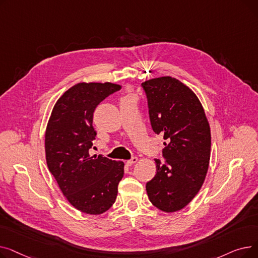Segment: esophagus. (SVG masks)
Segmentation results:
<instances>
[{
  "label": "esophagus",
  "instance_id": "34e87169",
  "mask_svg": "<svg viewBox=\"0 0 258 258\" xmlns=\"http://www.w3.org/2000/svg\"><path fill=\"white\" fill-rule=\"evenodd\" d=\"M137 161H138V158H137V157H133L132 159H130V160H127V161H126V164H127L128 166H132L133 164L136 163Z\"/></svg>",
  "mask_w": 258,
  "mask_h": 258
}]
</instances>
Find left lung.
<instances>
[{"label":"left lung","mask_w":258,"mask_h":258,"mask_svg":"<svg viewBox=\"0 0 258 258\" xmlns=\"http://www.w3.org/2000/svg\"><path fill=\"white\" fill-rule=\"evenodd\" d=\"M155 134L165 142L155 159L156 175L146 183L152 204L164 212L181 210L199 192L207 174L211 135L208 120L196 94L170 76L141 84Z\"/></svg>","instance_id":"8db88e82"}]
</instances>
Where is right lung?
Here are the masks:
<instances>
[{
  "instance_id": "obj_1",
  "label": "right lung",
  "mask_w": 258,
  "mask_h": 258,
  "mask_svg": "<svg viewBox=\"0 0 258 258\" xmlns=\"http://www.w3.org/2000/svg\"><path fill=\"white\" fill-rule=\"evenodd\" d=\"M120 89L111 83L73 86L54 105L47 125L48 168L70 204L85 213L110 209L124 173L123 162L89 153L97 135L93 127L95 108Z\"/></svg>"
}]
</instances>
